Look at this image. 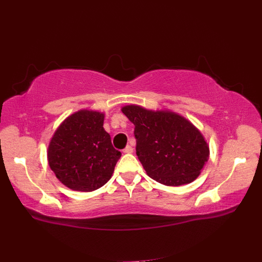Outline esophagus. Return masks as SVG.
Instances as JSON below:
<instances>
[{
  "instance_id": "esophagus-1",
  "label": "esophagus",
  "mask_w": 262,
  "mask_h": 262,
  "mask_svg": "<svg viewBox=\"0 0 262 262\" xmlns=\"http://www.w3.org/2000/svg\"><path fill=\"white\" fill-rule=\"evenodd\" d=\"M123 152H125V154H132L133 152V147L131 145H127L124 149H123Z\"/></svg>"
}]
</instances>
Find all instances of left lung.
<instances>
[{
	"label": "left lung",
	"mask_w": 262,
	"mask_h": 262,
	"mask_svg": "<svg viewBox=\"0 0 262 262\" xmlns=\"http://www.w3.org/2000/svg\"><path fill=\"white\" fill-rule=\"evenodd\" d=\"M122 113L135 124L138 159L151 179L165 186H181L200 176L210 148L190 121L174 112L138 105L122 107Z\"/></svg>",
	"instance_id": "1"
}]
</instances>
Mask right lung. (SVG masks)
<instances>
[{"instance_id": "obj_1", "label": "right lung", "mask_w": 262, "mask_h": 262, "mask_svg": "<svg viewBox=\"0 0 262 262\" xmlns=\"http://www.w3.org/2000/svg\"><path fill=\"white\" fill-rule=\"evenodd\" d=\"M105 114L81 110L63 120L48 147V162L70 189L93 191L111 179L121 151L103 129Z\"/></svg>"}]
</instances>
